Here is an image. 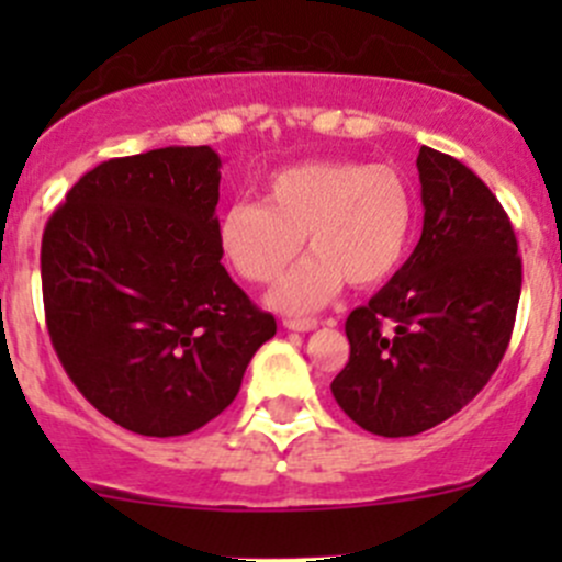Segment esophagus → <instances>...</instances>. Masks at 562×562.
<instances>
[{"mask_svg": "<svg viewBox=\"0 0 562 562\" xmlns=\"http://www.w3.org/2000/svg\"><path fill=\"white\" fill-rule=\"evenodd\" d=\"M282 326L288 328V331H315L317 328V321L315 317H288V321H282Z\"/></svg>", "mask_w": 562, "mask_h": 562, "instance_id": "obj_1", "label": "esophagus"}]
</instances>
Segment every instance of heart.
<instances>
[{
    "label": "heart",
    "mask_w": 562,
    "mask_h": 562,
    "mask_svg": "<svg viewBox=\"0 0 562 562\" xmlns=\"http://www.w3.org/2000/svg\"><path fill=\"white\" fill-rule=\"evenodd\" d=\"M413 192L391 166L310 160L266 181L263 203L236 201L217 220L225 263L247 282L277 280L302 249H313L269 293L282 313H313L345 280L375 288L402 266L413 241Z\"/></svg>",
    "instance_id": "b5f03b06"
}]
</instances>
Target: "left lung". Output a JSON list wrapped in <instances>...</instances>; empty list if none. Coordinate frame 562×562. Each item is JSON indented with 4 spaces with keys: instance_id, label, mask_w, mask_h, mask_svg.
Segmentation results:
<instances>
[{
    "instance_id": "obj_1",
    "label": "left lung",
    "mask_w": 562,
    "mask_h": 562,
    "mask_svg": "<svg viewBox=\"0 0 562 562\" xmlns=\"http://www.w3.org/2000/svg\"><path fill=\"white\" fill-rule=\"evenodd\" d=\"M424 228L402 269L345 321L337 405L361 429L407 438L462 411L501 364L522 291L517 236L490 187L418 151Z\"/></svg>"
}]
</instances>
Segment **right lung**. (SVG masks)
<instances>
[{
  "mask_svg": "<svg viewBox=\"0 0 562 562\" xmlns=\"http://www.w3.org/2000/svg\"><path fill=\"white\" fill-rule=\"evenodd\" d=\"M220 166L212 146L100 162L45 225L40 274L56 356L103 416L146 438L220 416L277 331L220 263Z\"/></svg>",
  "mask_w": 562,
  "mask_h": 562,
  "instance_id": "1",
  "label": "right lung"
}]
</instances>
